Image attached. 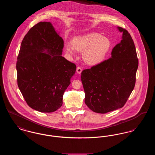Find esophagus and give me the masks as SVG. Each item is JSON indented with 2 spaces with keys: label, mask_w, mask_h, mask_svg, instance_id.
I'll use <instances>...</instances> for the list:
<instances>
[{
  "label": "esophagus",
  "mask_w": 155,
  "mask_h": 155,
  "mask_svg": "<svg viewBox=\"0 0 155 155\" xmlns=\"http://www.w3.org/2000/svg\"><path fill=\"white\" fill-rule=\"evenodd\" d=\"M76 71H77V73L78 74H81V72H82V68H81V67H77Z\"/></svg>",
  "instance_id": "esophagus-1"
}]
</instances>
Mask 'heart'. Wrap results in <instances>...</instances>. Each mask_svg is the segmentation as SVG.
Instances as JSON below:
<instances>
[{
  "mask_svg": "<svg viewBox=\"0 0 155 155\" xmlns=\"http://www.w3.org/2000/svg\"><path fill=\"white\" fill-rule=\"evenodd\" d=\"M110 42L106 37L97 33L74 37L72 44L65 45L67 53L74 55L75 50L83 52V59L89 64L94 65L101 62L109 50Z\"/></svg>",
  "mask_w": 155,
  "mask_h": 155,
  "instance_id": "b5f03b06",
  "label": "heart"
}]
</instances>
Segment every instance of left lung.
Segmentation results:
<instances>
[{
    "label": "left lung",
    "instance_id": "8db88e82",
    "mask_svg": "<svg viewBox=\"0 0 155 155\" xmlns=\"http://www.w3.org/2000/svg\"><path fill=\"white\" fill-rule=\"evenodd\" d=\"M122 40L110 58L81 73L85 103L91 110L106 113L123 107L134 88L138 59L128 32L117 27Z\"/></svg>",
    "mask_w": 155,
    "mask_h": 155
}]
</instances>
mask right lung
<instances>
[{
	"label": "right lung",
	"mask_w": 155,
	"mask_h": 155,
	"mask_svg": "<svg viewBox=\"0 0 155 155\" xmlns=\"http://www.w3.org/2000/svg\"><path fill=\"white\" fill-rule=\"evenodd\" d=\"M64 41L50 22H39L23 38L17 57V84L27 104L43 113L57 110L76 71L61 56Z\"/></svg>",
	"instance_id": "right-lung-1"
}]
</instances>
